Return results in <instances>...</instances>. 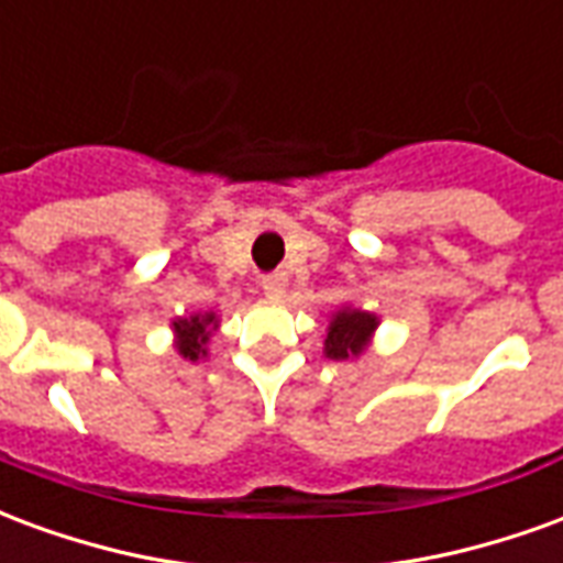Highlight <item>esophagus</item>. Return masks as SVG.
Segmentation results:
<instances>
[{
    "label": "esophagus",
    "mask_w": 563,
    "mask_h": 563,
    "mask_svg": "<svg viewBox=\"0 0 563 563\" xmlns=\"http://www.w3.org/2000/svg\"><path fill=\"white\" fill-rule=\"evenodd\" d=\"M286 286H289L286 274H268V277H262V289H265V295H271V298H280V295L286 292Z\"/></svg>",
    "instance_id": "34e87169"
}]
</instances>
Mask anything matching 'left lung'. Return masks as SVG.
<instances>
[{"label":"left lung","instance_id":"left-lung-1","mask_svg":"<svg viewBox=\"0 0 563 563\" xmlns=\"http://www.w3.org/2000/svg\"><path fill=\"white\" fill-rule=\"evenodd\" d=\"M377 329V317L365 310H341L331 322L329 338H325V355L329 358H350L365 350L371 331Z\"/></svg>","mask_w":563,"mask_h":563}]
</instances>
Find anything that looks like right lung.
<instances>
[{"mask_svg": "<svg viewBox=\"0 0 563 563\" xmlns=\"http://www.w3.org/2000/svg\"><path fill=\"white\" fill-rule=\"evenodd\" d=\"M217 325V319L213 313L208 317H192V319H177L174 322V331L180 334V343H177V350L186 355V358H192L196 362L198 355H205V343H208V329Z\"/></svg>", "mask_w": 563, "mask_h": 563, "instance_id": "right-lung-1", "label": "right lung"}]
</instances>
